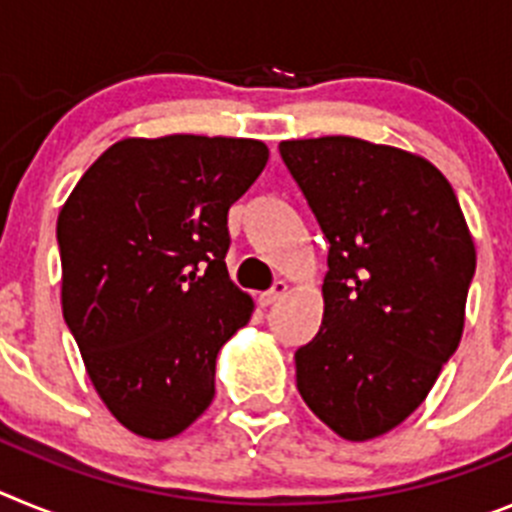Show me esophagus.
<instances>
[{
  "label": "esophagus",
  "mask_w": 512,
  "mask_h": 512,
  "mask_svg": "<svg viewBox=\"0 0 512 512\" xmlns=\"http://www.w3.org/2000/svg\"><path fill=\"white\" fill-rule=\"evenodd\" d=\"M287 292H289V284L279 279V282H274V287H271L269 292H264V295H261V305H264V307L274 305V302L282 300V297L287 295Z\"/></svg>",
  "instance_id": "34e87169"
}]
</instances>
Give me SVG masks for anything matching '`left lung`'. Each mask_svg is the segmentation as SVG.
<instances>
[{"instance_id": "obj_1", "label": "left lung", "mask_w": 512, "mask_h": 512, "mask_svg": "<svg viewBox=\"0 0 512 512\" xmlns=\"http://www.w3.org/2000/svg\"><path fill=\"white\" fill-rule=\"evenodd\" d=\"M328 241L323 325L297 390L348 441L392 431L431 392L464 330L477 253L454 189L425 158L369 140L279 143Z\"/></svg>"}]
</instances>
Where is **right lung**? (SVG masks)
Listing matches in <instances>:
<instances>
[{
    "label": "right lung",
    "instance_id": "1",
    "mask_svg": "<svg viewBox=\"0 0 512 512\" xmlns=\"http://www.w3.org/2000/svg\"><path fill=\"white\" fill-rule=\"evenodd\" d=\"M269 161L261 140L128 138L58 215L63 320L110 413L171 438L215 397V359L251 320L228 277V210Z\"/></svg>",
    "mask_w": 512,
    "mask_h": 512
}]
</instances>
